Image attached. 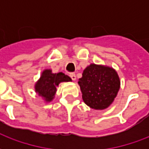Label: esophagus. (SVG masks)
<instances>
[{
    "instance_id": "obj_1",
    "label": "esophagus",
    "mask_w": 149,
    "mask_h": 149,
    "mask_svg": "<svg viewBox=\"0 0 149 149\" xmlns=\"http://www.w3.org/2000/svg\"><path fill=\"white\" fill-rule=\"evenodd\" d=\"M69 77H71V79L72 81H75V80H76V75H75V73H73V72L69 73Z\"/></svg>"
}]
</instances>
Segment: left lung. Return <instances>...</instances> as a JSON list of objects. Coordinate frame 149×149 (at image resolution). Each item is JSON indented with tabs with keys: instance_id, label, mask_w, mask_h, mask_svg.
I'll return each mask as SVG.
<instances>
[{
	"instance_id": "obj_1",
	"label": "left lung",
	"mask_w": 149,
	"mask_h": 149,
	"mask_svg": "<svg viewBox=\"0 0 149 149\" xmlns=\"http://www.w3.org/2000/svg\"><path fill=\"white\" fill-rule=\"evenodd\" d=\"M78 84L88 106L104 109L114 100L120 89V79L112 68L92 64L83 72Z\"/></svg>"
}]
</instances>
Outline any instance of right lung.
I'll return each instance as SVG.
<instances>
[{
    "instance_id": "right-lung-1",
    "label": "right lung",
    "mask_w": 149,
    "mask_h": 149,
    "mask_svg": "<svg viewBox=\"0 0 149 149\" xmlns=\"http://www.w3.org/2000/svg\"><path fill=\"white\" fill-rule=\"evenodd\" d=\"M64 81H71V78L62 72L52 73L51 70L46 69L37 82L35 89L39 96L45 97L46 101H51L56 93V86Z\"/></svg>"
}]
</instances>
